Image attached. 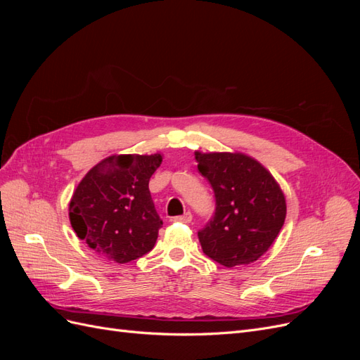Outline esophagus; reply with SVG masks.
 Instances as JSON below:
<instances>
[{"mask_svg": "<svg viewBox=\"0 0 360 360\" xmlns=\"http://www.w3.org/2000/svg\"><path fill=\"white\" fill-rule=\"evenodd\" d=\"M174 221H176V222H183V224H189L192 221V213L186 212V213L181 214V216H176V217H174Z\"/></svg>", "mask_w": 360, "mask_h": 360, "instance_id": "esophagus-1", "label": "esophagus"}]
</instances>
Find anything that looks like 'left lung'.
<instances>
[{
  "instance_id": "obj_1",
  "label": "left lung",
  "mask_w": 360,
  "mask_h": 360,
  "mask_svg": "<svg viewBox=\"0 0 360 360\" xmlns=\"http://www.w3.org/2000/svg\"><path fill=\"white\" fill-rule=\"evenodd\" d=\"M198 169L214 192L212 219L198 231L202 252L225 267L250 264L266 254L285 221L278 181L243 153H200Z\"/></svg>"
}]
</instances>
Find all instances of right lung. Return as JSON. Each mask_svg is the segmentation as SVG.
Here are the masks:
<instances>
[{
  "label": "right lung",
  "instance_id": "right-lung-1",
  "mask_svg": "<svg viewBox=\"0 0 360 360\" xmlns=\"http://www.w3.org/2000/svg\"><path fill=\"white\" fill-rule=\"evenodd\" d=\"M162 155H114L97 163L75 189L72 228L105 258L124 264L153 249L162 219L148 191Z\"/></svg>",
  "mask_w": 360,
  "mask_h": 360
}]
</instances>
